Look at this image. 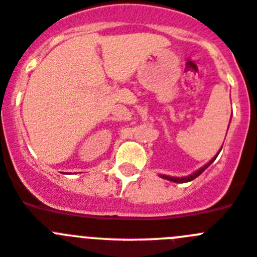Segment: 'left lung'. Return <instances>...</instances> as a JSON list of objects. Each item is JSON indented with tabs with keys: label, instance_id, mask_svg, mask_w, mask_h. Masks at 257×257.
<instances>
[{
	"label": "left lung",
	"instance_id": "obj_1",
	"mask_svg": "<svg viewBox=\"0 0 257 257\" xmlns=\"http://www.w3.org/2000/svg\"><path fill=\"white\" fill-rule=\"evenodd\" d=\"M222 150V149H220ZM218 154H219V153H218ZM218 154L215 155V158L218 157ZM215 158H213V159H211L210 162H209L208 164H206V166H204L202 167V168H200L199 171H196L194 173V175H191V176H188V177H169V176H161V177H163V178H166V180H168V181H172V182H177V183H185V182H190V181H192V180H195V178L196 177H199L200 175H201L202 172L205 171L206 168H208L209 166H210L211 163H213L214 161H215Z\"/></svg>",
	"mask_w": 257,
	"mask_h": 257
}]
</instances>
